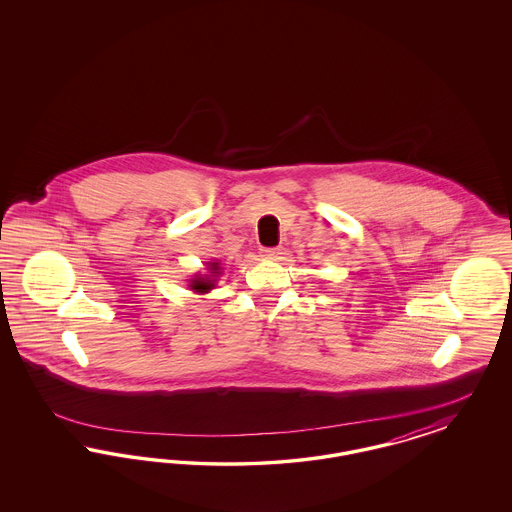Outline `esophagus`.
<instances>
[{
	"label": "esophagus",
	"instance_id": "obj_1",
	"mask_svg": "<svg viewBox=\"0 0 512 512\" xmlns=\"http://www.w3.org/2000/svg\"><path fill=\"white\" fill-rule=\"evenodd\" d=\"M278 255H280V249H278V247L261 249V257H263V259H278Z\"/></svg>",
	"mask_w": 512,
	"mask_h": 512
}]
</instances>
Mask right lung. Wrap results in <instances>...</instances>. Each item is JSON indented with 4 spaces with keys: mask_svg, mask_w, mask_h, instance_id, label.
<instances>
[{
    "mask_svg": "<svg viewBox=\"0 0 512 512\" xmlns=\"http://www.w3.org/2000/svg\"><path fill=\"white\" fill-rule=\"evenodd\" d=\"M220 274V265L217 261L209 263V274H195L194 278L190 280V290L197 293L211 292L217 284V276Z\"/></svg>",
    "mask_w": 512,
    "mask_h": 512,
    "instance_id": "right-lung-1",
    "label": "right lung"
}]
</instances>
